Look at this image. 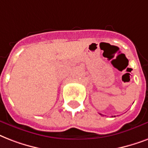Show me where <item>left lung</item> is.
<instances>
[{"instance_id":"obj_1","label":"left lung","mask_w":148,"mask_h":148,"mask_svg":"<svg viewBox=\"0 0 148 148\" xmlns=\"http://www.w3.org/2000/svg\"><path fill=\"white\" fill-rule=\"evenodd\" d=\"M100 115H102V114H101V113H100Z\"/></svg>"}]
</instances>
